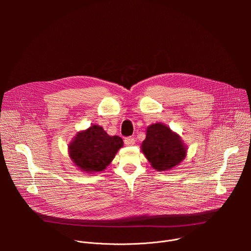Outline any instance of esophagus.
I'll return each instance as SVG.
<instances>
[{
	"label": "esophagus",
	"instance_id": "34e87169",
	"mask_svg": "<svg viewBox=\"0 0 251 251\" xmlns=\"http://www.w3.org/2000/svg\"><path fill=\"white\" fill-rule=\"evenodd\" d=\"M124 143H125V145L126 146H133L134 144H135V139L134 138H132V137H128V138H125V140H124Z\"/></svg>",
	"mask_w": 251,
	"mask_h": 251
}]
</instances>
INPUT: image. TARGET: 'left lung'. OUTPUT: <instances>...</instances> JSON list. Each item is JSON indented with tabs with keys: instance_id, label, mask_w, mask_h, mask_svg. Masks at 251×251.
I'll list each match as a JSON object with an SVG mask.
<instances>
[{
	"instance_id": "left-lung-1",
	"label": "left lung",
	"mask_w": 251,
	"mask_h": 251,
	"mask_svg": "<svg viewBox=\"0 0 251 251\" xmlns=\"http://www.w3.org/2000/svg\"><path fill=\"white\" fill-rule=\"evenodd\" d=\"M141 150L152 168L166 172L180 165L187 156V145L181 136L163 123L147 127L146 139L142 142Z\"/></svg>"
}]
</instances>
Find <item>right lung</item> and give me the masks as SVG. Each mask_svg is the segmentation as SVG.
I'll return each instance as SVG.
<instances>
[{"label":"right lung","mask_w":251,"mask_h":251,"mask_svg":"<svg viewBox=\"0 0 251 251\" xmlns=\"http://www.w3.org/2000/svg\"><path fill=\"white\" fill-rule=\"evenodd\" d=\"M123 144L121 137L110 136L100 125L92 124L70 141L68 155L78 170L94 174L110 165Z\"/></svg>","instance_id":"obj_1"}]
</instances>
